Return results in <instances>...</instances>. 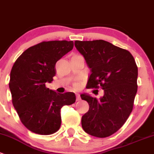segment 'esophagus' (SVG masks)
I'll list each match as a JSON object with an SVG mask.
<instances>
[{"instance_id":"obj_1","label":"esophagus","mask_w":154,"mask_h":154,"mask_svg":"<svg viewBox=\"0 0 154 154\" xmlns=\"http://www.w3.org/2000/svg\"><path fill=\"white\" fill-rule=\"evenodd\" d=\"M80 99H81L80 95H79V93H76V101H79Z\"/></svg>"}]
</instances>
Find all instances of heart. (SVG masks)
<instances>
[{
	"instance_id": "heart-1",
	"label": "heart",
	"mask_w": 154,
	"mask_h": 154,
	"mask_svg": "<svg viewBox=\"0 0 154 154\" xmlns=\"http://www.w3.org/2000/svg\"><path fill=\"white\" fill-rule=\"evenodd\" d=\"M75 88H78V87H79V85H78V84H75Z\"/></svg>"
}]
</instances>
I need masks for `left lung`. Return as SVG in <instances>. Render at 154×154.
I'll use <instances>...</instances> for the list:
<instances>
[{
	"instance_id": "1",
	"label": "left lung",
	"mask_w": 154,
	"mask_h": 154,
	"mask_svg": "<svg viewBox=\"0 0 154 154\" xmlns=\"http://www.w3.org/2000/svg\"><path fill=\"white\" fill-rule=\"evenodd\" d=\"M75 47L91 70L87 88L104 90L100 99L81 95L90 107L82 118V128L91 136L107 137L122 127L132 112L138 67L129 51L104 40L75 41Z\"/></svg>"
}]
</instances>
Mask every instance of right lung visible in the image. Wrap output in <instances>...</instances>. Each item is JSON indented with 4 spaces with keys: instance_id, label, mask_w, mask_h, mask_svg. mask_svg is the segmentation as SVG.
Here are the masks:
<instances>
[{
    "instance_id": "1",
    "label": "right lung",
    "mask_w": 154,
    "mask_h": 154,
    "mask_svg": "<svg viewBox=\"0 0 154 154\" xmlns=\"http://www.w3.org/2000/svg\"><path fill=\"white\" fill-rule=\"evenodd\" d=\"M73 48L72 41L43 42L25 50L12 68L9 87L14 107L32 132L50 135L61 124V109L75 101V93L46 88L56 73L55 64Z\"/></svg>"
}]
</instances>
